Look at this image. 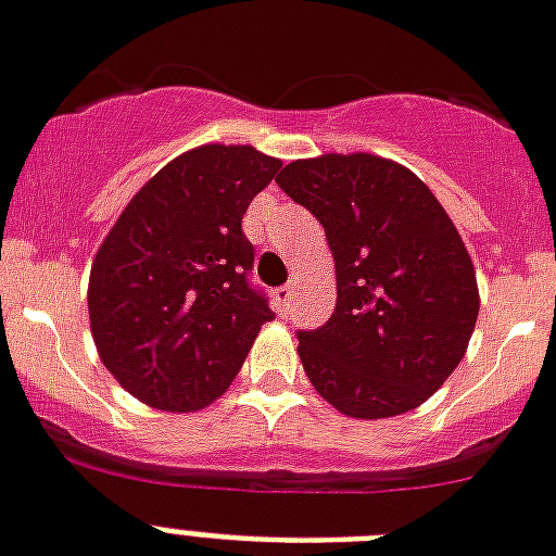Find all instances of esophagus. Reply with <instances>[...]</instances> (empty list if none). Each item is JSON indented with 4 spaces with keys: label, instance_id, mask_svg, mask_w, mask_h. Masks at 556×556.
Instances as JSON below:
<instances>
[{
    "label": "esophagus",
    "instance_id": "34e87169",
    "mask_svg": "<svg viewBox=\"0 0 556 556\" xmlns=\"http://www.w3.org/2000/svg\"><path fill=\"white\" fill-rule=\"evenodd\" d=\"M274 296H277L279 311H288V307H291V302H293V286L277 288V293H274Z\"/></svg>",
    "mask_w": 556,
    "mask_h": 556
}]
</instances>
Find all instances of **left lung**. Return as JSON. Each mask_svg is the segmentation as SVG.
<instances>
[{
  "mask_svg": "<svg viewBox=\"0 0 556 556\" xmlns=\"http://www.w3.org/2000/svg\"><path fill=\"white\" fill-rule=\"evenodd\" d=\"M277 184L333 251V316L296 333L316 393L367 421L424 404L460 365L480 311L450 214L407 166L367 152L293 161Z\"/></svg>",
  "mask_w": 556,
  "mask_h": 556,
  "instance_id": "8db88e82",
  "label": "left lung"
}]
</instances>
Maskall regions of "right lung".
<instances>
[{
    "instance_id": "right-lung-1",
    "label": "right lung",
    "mask_w": 556,
    "mask_h": 556,
    "mask_svg": "<svg viewBox=\"0 0 556 556\" xmlns=\"http://www.w3.org/2000/svg\"><path fill=\"white\" fill-rule=\"evenodd\" d=\"M282 161L254 147L189 149L127 203L90 270L98 356L143 404L194 413L228 390L274 311L251 288L242 214Z\"/></svg>"
}]
</instances>
